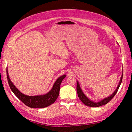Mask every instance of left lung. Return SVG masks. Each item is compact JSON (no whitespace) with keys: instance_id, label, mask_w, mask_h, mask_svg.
<instances>
[{"instance_id":"left-lung-1","label":"left lung","mask_w":132,"mask_h":132,"mask_svg":"<svg viewBox=\"0 0 132 132\" xmlns=\"http://www.w3.org/2000/svg\"><path fill=\"white\" fill-rule=\"evenodd\" d=\"M122 70H123V69H122ZM122 78H123V72H122V74L121 77V79L120 81L119 82L118 85L117 86V87L116 89V90L113 92V94H112L111 95L109 96V97H106L105 98H103L102 100L98 102H95L92 100H90V99H89L86 97V96L84 94V93H83L82 90L81 89V87L80 86L79 83L78 81H77V93H78V97H79V98L80 99V100L82 101V102L84 103V104L89 106V107H99L101 106L102 105H104L107 104L108 102H109L113 98V97L116 94V93H117L118 90L119 89V86L121 85V84L122 82Z\"/></svg>"}]
</instances>
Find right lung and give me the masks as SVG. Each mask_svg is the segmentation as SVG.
<instances>
[{
  "label": "right lung",
  "instance_id": "add662e5",
  "mask_svg": "<svg viewBox=\"0 0 132 132\" xmlns=\"http://www.w3.org/2000/svg\"><path fill=\"white\" fill-rule=\"evenodd\" d=\"M6 75L9 86L16 96L27 106L35 109L46 107L55 101L59 94L61 82L66 77V75L64 74L59 77L54 83L52 88L47 94L37 96H28L21 93L11 82L9 76L7 68H6Z\"/></svg>",
  "mask_w": 132,
  "mask_h": 132
}]
</instances>
